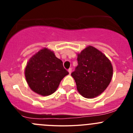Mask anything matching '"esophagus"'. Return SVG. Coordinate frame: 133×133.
<instances>
[{
	"label": "esophagus",
	"instance_id": "esophagus-1",
	"mask_svg": "<svg viewBox=\"0 0 133 133\" xmlns=\"http://www.w3.org/2000/svg\"><path fill=\"white\" fill-rule=\"evenodd\" d=\"M68 72H69V74H71V72H72V69H71V68H69V69H68Z\"/></svg>",
	"mask_w": 133,
	"mask_h": 133
}]
</instances>
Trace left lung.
Instances as JSON below:
<instances>
[{"mask_svg":"<svg viewBox=\"0 0 133 133\" xmlns=\"http://www.w3.org/2000/svg\"><path fill=\"white\" fill-rule=\"evenodd\" d=\"M78 65L71 73L79 93L87 98L105 90L112 76V67L105 55L92 46L78 54Z\"/></svg>","mask_w":133,"mask_h":133,"instance_id":"obj_1","label":"left lung"}]
</instances>
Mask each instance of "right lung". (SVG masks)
<instances>
[{
    "label": "right lung",
    "instance_id": "obj_1",
    "mask_svg": "<svg viewBox=\"0 0 133 133\" xmlns=\"http://www.w3.org/2000/svg\"><path fill=\"white\" fill-rule=\"evenodd\" d=\"M68 74L62 61L47 48L41 49L29 59L25 69L29 88L42 96L55 92L63 78Z\"/></svg>",
    "mask_w": 133,
    "mask_h": 133
}]
</instances>
